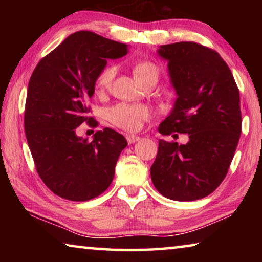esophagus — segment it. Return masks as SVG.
I'll return each mask as SVG.
<instances>
[{
	"label": "esophagus",
	"mask_w": 262,
	"mask_h": 262,
	"mask_svg": "<svg viewBox=\"0 0 262 262\" xmlns=\"http://www.w3.org/2000/svg\"><path fill=\"white\" fill-rule=\"evenodd\" d=\"M126 140H127L128 143L133 144V143H135V142H137V141L140 140V136L133 135V134H128V135H126Z\"/></svg>",
	"instance_id": "esophagus-1"
}]
</instances>
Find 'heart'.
I'll return each mask as SVG.
<instances>
[{"instance_id":"b5f03b06","label":"heart","mask_w":262,"mask_h":262,"mask_svg":"<svg viewBox=\"0 0 262 262\" xmlns=\"http://www.w3.org/2000/svg\"><path fill=\"white\" fill-rule=\"evenodd\" d=\"M117 74L115 66L110 64L101 70L96 78L97 94H104L112 86L113 79ZM134 75L137 81L143 83L150 77H157L159 75L158 67L152 62H140L134 67ZM151 117L150 110L144 105L120 103L107 111V119L114 126L126 130H137L142 123Z\"/></svg>"}]
</instances>
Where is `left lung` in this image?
I'll return each mask as SVG.
<instances>
[{
    "label": "left lung",
    "instance_id": "left-lung-1",
    "mask_svg": "<svg viewBox=\"0 0 262 262\" xmlns=\"http://www.w3.org/2000/svg\"><path fill=\"white\" fill-rule=\"evenodd\" d=\"M158 54L168 62L178 96L158 132L188 134L189 141L159 140L151 180L171 200H199L224 180L236 151L242 133L239 90L228 64L211 48L181 41L161 46Z\"/></svg>",
    "mask_w": 262,
    "mask_h": 262
}]
</instances>
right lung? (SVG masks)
Here are the masks:
<instances>
[{
	"label": "right lung",
	"mask_w": 262,
	"mask_h": 262,
	"mask_svg": "<svg viewBox=\"0 0 262 262\" xmlns=\"http://www.w3.org/2000/svg\"><path fill=\"white\" fill-rule=\"evenodd\" d=\"M128 53V45L90 31H78L39 61L31 75L24 128L35 170L53 193L70 201H88L108 188L127 141L111 128L89 142L76 135L89 117L98 74L107 60Z\"/></svg>",
	"instance_id": "add662e5"
}]
</instances>
